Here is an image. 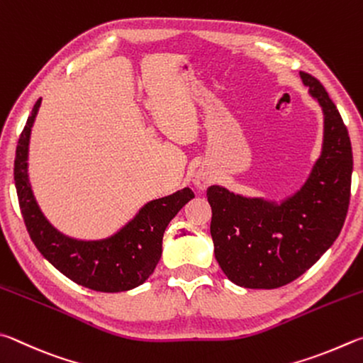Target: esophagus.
<instances>
[{"label":"esophagus","mask_w":363,"mask_h":363,"mask_svg":"<svg viewBox=\"0 0 363 363\" xmlns=\"http://www.w3.org/2000/svg\"><path fill=\"white\" fill-rule=\"evenodd\" d=\"M213 183V177L208 172H198L194 175V185L199 189H207Z\"/></svg>","instance_id":"obj_1"}]
</instances>
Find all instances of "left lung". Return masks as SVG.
Returning <instances> with one entry per match:
<instances>
[{
	"label": "left lung",
	"instance_id": "8db88e82",
	"mask_svg": "<svg viewBox=\"0 0 363 363\" xmlns=\"http://www.w3.org/2000/svg\"><path fill=\"white\" fill-rule=\"evenodd\" d=\"M323 113L320 156L306 182L281 201L207 189L215 258L233 284L277 289L304 274L340 236L351 198L352 146L340 111L314 76L300 72Z\"/></svg>",
	"mask_w": 363,
	"mask_h": 363
}]
</instances>
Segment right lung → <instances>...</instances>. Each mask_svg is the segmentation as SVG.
I'll return each mask as SVG.
<instances>
[{
  "label": "right lung",
  "mask_w": 363,
  "mask_h": 363,
  "mask_svg": "<svg viewBox=\"0 0 363 363\" xmlns=\"http://www.w3.org/2000/svg\"><path fill=\"white\" fill-rule=\"evenodd\" d=\"M41 99L36 101L18 138L14 180L25 226L36 249L63 276L82 287L105 294L127 291L145 284L162 255V236L170 220L194 198L189 188L152 199L111 236L95 240L67 236L38 206L28 175V148Z\"/></svg>",
  "instance_id": "right-lung-1"
}]
</instances>
